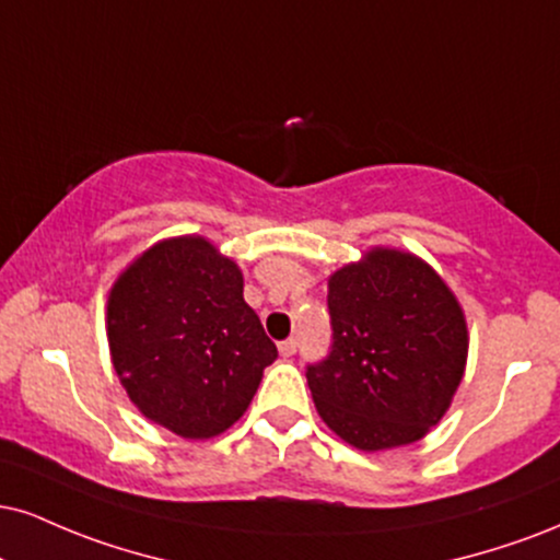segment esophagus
I'll return each mask as SVG.
<instances>
[{"instance_id":"obj_1","label":"esophagus","mask_w":560,"mask_h":560,"mask_svg":"<svg viewBox=\"0 0 560 560\" xmlns=\"http://www.w3.org/2000/svg\"><path fill=\"white\" fill-rule=\"evenodd\" d=\"M294 352H298V339H287V341H281V345H279V354L284 357V360H287V357H292Z\"/></svg>"}]
</instances>
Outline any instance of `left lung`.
Masks as SVG:
<instances>
[{"label": "left lung", "mask_w": 560, "mask_h": 560, "mask_svg": "<svg viewBox=\"0 0 560 560\" xmlns=\"http://www.w3.org/2000/svg\"><path fill=\"white\" fill-rule=\"evenodd\" d=\"M334 347L307 368L320 420L360 451L409 446L443 420L464 378V310L430 262L370 247L328 276Z\"/></svg>", "instance_id": "8db88e82"}]
</instances>
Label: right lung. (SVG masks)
<instances>
[{"mask_svg": "<svg viewBox=\"0 0 560 560\" xmlns=\"http://www.w3.org/2000/svg\"><path fill=\"white\" fill-rule=\"evenodd\" d=\"M242 287L237 262L200 234L159 240L114 279L112 365L145 420L208 441L247 412L279 352Z\"/></svg>", "mask_w": 560, "mask_h": 560, "instance_id": "obj_1", "label": "right lung"}]
</instances>
